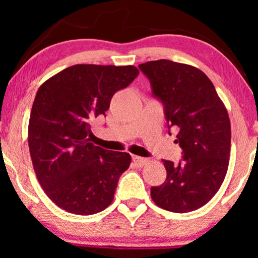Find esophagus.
<instances>
[{"instance_id": "1", "label": "esophagus", "mask_w": 258, "mask_h": 258, "mask_svg": "<svg viewBox=\"0 0 258 258\" xmlns=\"http://www.w3.org/2000/svg\"><path fill=\"white\" fill-rule=\"evenodd\" d=\"M133 161H134V163L137 165V167H143V165L147 163V158L140 157V156H134Z\"/></svg>"}]
</instances>
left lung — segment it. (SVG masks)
I'll list each match as a JSON object with an SVG mask.
<instances>
[{
    "label": "left lung",
    "mask_w": 258,
    "mask_h": 258,
    "mask_svg": "<svg viewBox=\"0 0 258 258\" xmlns=\"http://www.w3.org/2000/svg\"><path fill=\"white\" fill-rule=\"evenodd\" d=\"M139 68L164 104L168 128L178 130L175 142L183 150L177 164L163 161L167 179L151 186V199L171 213L199 209L213 199L227 175L231 140L227 108L209 77L196 67L158 59Z\"/></svg>",
    "instance_id": "left-lung-1"
}]
</instances>
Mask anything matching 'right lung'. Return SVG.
Wrapping results in <instances>:
<instances>
[{
	"mask_svg": "<svg viewBox=\"0 0 258 258\" xmlns=\"http://www.w3.org/2000/svg\"><path fill=\"white\" fill-rule=\"evenodd\" d=\"M139 74L134 66L76 64L38 88L28 144L42 189L61 209L93 215L111 204L132 156L91 143V122L105 114L116 91Z\"/></svg>",
	"mask_w": 258,
	"mask_h": 258,
	"instance_id": "obj_1",
	"label": "right lung"
}]
</instances>
